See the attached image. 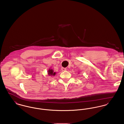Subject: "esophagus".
<instances>
[{
	"label": "esophagus",
	"mask_w": 124,
	"mask_h": 124,
	"mask_svg": "<svg viewBox=\"0 0 124 124\" xmlns=\"http://www.w3.org/2000/svg\"><path fill=\"white\" fill-rule=\"evenodd\" d=\"M61 70H62V71H65V70H67V69H66V68H61Z\"/></svg>",
	"instance_id": "obj_1"
}]
</instances>
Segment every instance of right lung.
<instances>
[{
  "mask_svg": "<svg viewBox=\"0 0 124 124\" xmlns=\"http://www.w3.org/2000/svg\"><path fill=\"white\" fill-rule=\"evenodd\" d=\"M48 75H49V76H55V74H56L55 72H54L52 69H49V70H48Z\"/></svg>",
  "mask_w": 124,
  "mask_h": 124,
  "instance_id": "obj_1",
  "label": "right lung"
}]
</instances>
